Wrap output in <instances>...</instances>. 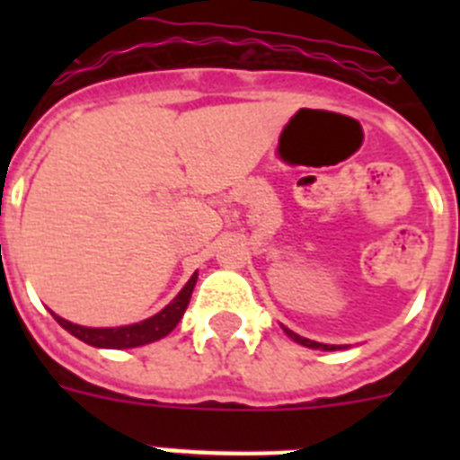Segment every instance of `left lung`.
Listing matches in <instances>:
<instances>
[{"instance_id":"obj_1","label":"left lung","mask_w":460,"mask_h":460,"mask_svg":"<svg viewBox=\"0 0 460 460\" xmlns=\"http://www.w3.org/2000/svg\"><path fill=\"white\" fill-rule=\"evenodd\" d=\"M283 332H286V334L290 336L295 343L304 345V348H313V350H339V348H345V345H327V343H318V341L304 339V336L295 334V332H292V329H288V327H283Z\"/></svg>"}]
</instances>
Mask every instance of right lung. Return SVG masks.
I'll return each mask as SVG.
<instances>
[{"label": "right lung", "mask_w": 460, "mask_h": 460, "mask_svg": "<svg viewBox=\"0 0 460 460\" xmlns=\"http://www.w3.org/2000/svg\"><path fill=\"white\" fill-rule=\"evenodd\" d=\"M195 280H198V271L186 280V286L181 288L180 295L174 296L172 302L165 308L152 315V318L142 320V323L133 324H121V327H83V324H73L68 320L59 318L57 313L55 320L66 329L68 334L80 339L83 343L93 345V348H110V350H121V348H140V345L154 343L168 336L177 324H180L181 315H184L186 306L193 295Z\"/></svg>", "instance_id": "1"}]
</instances>
